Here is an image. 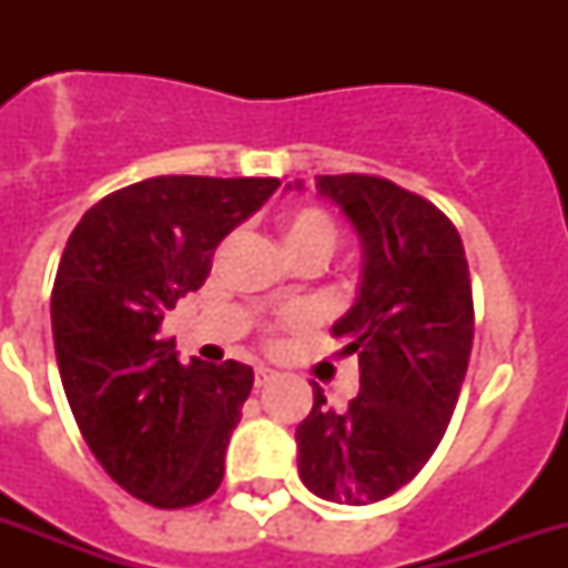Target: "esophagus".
Here are the masks:
<instances>
[{"label": "esophagus", "mask_w": 568, "mask_h": 568, "mask_svg": "<svg viewBox=\"0 0 568 568\" xmlns=\"http://www.w3.org/2000/svg\"><path fill=\"white\" fill-rule=\"evenodd\" d=\"M271 379H274V372H271V368H265V365H258V368H256V386L258 388L267 386Z\"/></svg>", "instance_id": "esophagus-1"}]
</instances>
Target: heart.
Masks as SVG:
<instances>
[{
  "label": "heart",
  "instance_id": "heart-1",
  "mask_svg": "<svg viewBox=\"0 0 568 568\" xmlns=\"http://www.w3.org/2000/svg\"><path fill=\"white\" fill-rule=\"evenodd\" d=\"M280 235L288 250V256H324L327 258L336 250L338 226L333 221V214L327 209L312 203H294L285 205L280 217Z\"/></svg>",
  "mask_w": 568,
  "mask_h": 568
}]
</instances>
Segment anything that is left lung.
Masks as SVG:
<instances>
[{"label":"left lung","mask_w":568,"mask_h":568,"mask_svg":"<svg viewBox=\"0 0 568 568\" xmlns=\"http://www.w3.org/2000/svg\"><path fill=\"white\" fill-rule=\"evenodd\" d=\"M315 189L365 247L359 297L333 324L359 356V395L333 409L312 383L297 468L324 501L363 507L409 484L448 430L475 342L471 276L457 226L424 196L365 173L315 176Z\"/></svg>","instance_id":"8db88e82"}]
</instances>
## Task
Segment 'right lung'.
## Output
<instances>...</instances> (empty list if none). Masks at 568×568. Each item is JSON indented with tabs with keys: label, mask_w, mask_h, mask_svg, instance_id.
Listing matches in <instances>:
<instances>
[{
	"label": "right lung",
	"mask_w": 568,
	"mask_h": 568,
	"mask_svg": "<svg viewBox=\"0 0 568 568\" xmlns=\"http://www.w3.org/2000/svg\"><path fill=\"white\" fill-rule=\"evenodd\" d=\"M276 189L271 176H153L102 196L67 239L52 285L67 400L111 480L162 510L221 486L253 368L182 365L159 329L205 283L217 244Z\"/></svg>",
	"instance_id": "right-lung-1"
}]
</instances>
